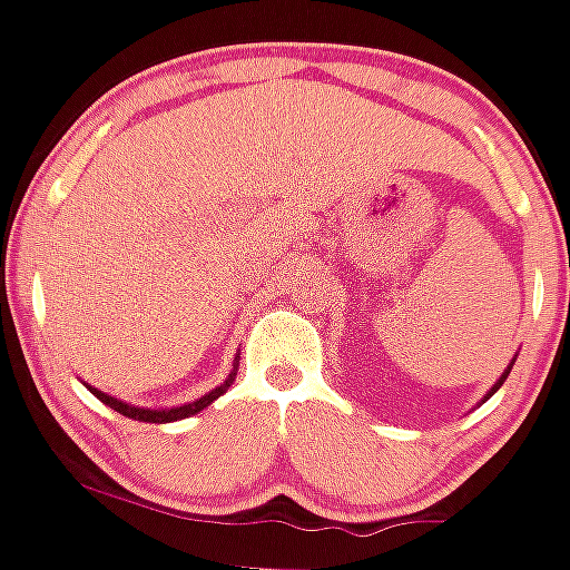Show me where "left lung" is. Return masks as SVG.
I'll use <instances>...</instances> for the list:
<instances>
[{
	"mask_svg": "<svg viewBox=\"0 0 570 570\" xmlns=\"http://www.w3.org/2000/svg\"><path fill=\"white\" fill-rule=\"evenodd\" d=\"M513 364H515V358H513V361H510V364H508V370H504V372H502V375H499V381H497V383H493V386H491V389H488V392H485V396H482V400H480V402H488V400H491V396H493V394H497V392H499V389H502V383H504V381H508V375H510V370H513Z\"/></svg>",
	"mask_w": 570,
	"mask_h": 570,
	"instance_id": "1",
	"label": "left lung"
}]
</instances>
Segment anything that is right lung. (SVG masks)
Returning a JSON list of instances; mask_svg holds the SVG:
<instances>
[{
	"label": "right lung",
	"instance_id": "right-lung-1",
	"mask_svg": "<svg viewBox=\"0 0 570 570\" xmlns=\"http://www.w3.org/2000/svg\"><path fill=\"white\" fill-rule=\"evenodd\" d=\"M237 361H239V355H237V358H234V370L228 372V377H226V381L220 383V386H215V389H212V392H206L204 396H198V400L184 402V405H174V407H142V405H131V402H124V400H118V396H112V394L101 392V389L88 386V383H85V386L90 389V394L99 396V400L105 402V405L112 407V411L124 413V416L135 419V422L168 424V422H178V419L195 416V413H198V411H204V407H209L212 402L217 400V396L226 394V392H228V386H232V383H234V377H237V366H239Z\"/></svg>",
	"mask_w": 570,
	"mask_h": 570
}]
</instances>
